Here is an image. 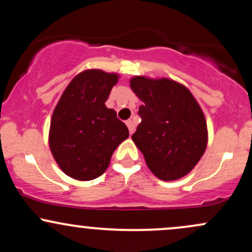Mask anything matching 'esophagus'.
Segmentation results:
<instances>
[{
    "instance_id": "esophagus-1",
    "label": "esophagus",
    "mask_w": 252,
    "mask_h": 252,
    "mask_svg": "<svg viewBox=\"0 0 252 252\" xmlns=\"http://www.w3.org/2000/svg\"><path fill=\"white\" fill-rule=\"evenodd\" d=\"M126 126H128L130 135H132V132L135 131V123H134V121H132V120L126 121Z\"/></svg>"
}]
</instances>
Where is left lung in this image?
Returning <instances> with one entry per match:
<instances>
[{"label":"left lung","instance_id":"1","mask_svg":"<svg viewBox=\"0 0 252 252\" xmlns=\"http://www.w3.org/2000/svg\"><path fill=\"white\" fill-rule=\"evenodd\" d=\"M130 86L144 103L132 141L158 179L182 178L206 149L207 126L200 106L189 89L173 80L134 77Z\"/></svg>","mask_w":252,"mask_h":252}]
</instances>
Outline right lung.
<instances>
[{"instance_id":"add662e5","label":"right lung","mask_w":252,"mask_h":252,"mask_svg":"<svg viewBox=\"0 0 252 252\" xmlns=\"http://www.w3.org/2000/svg\"><path fill=\"white\" fill-rule=\"evenodd\" d=\"M117 74L89 70L72 79L54 109L50 147L65 174L94 180L108 168L112 153L129 130L105 102Z\"/></svg>"}]
</instances>
